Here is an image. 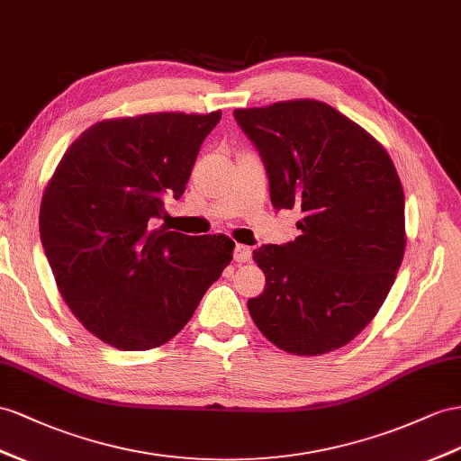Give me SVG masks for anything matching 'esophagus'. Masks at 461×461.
Listing matches in <instances>:
<instances>
[{
    "mask_svg": "<svg viewBox=\"0 0 461 461\" xmlns=\"http://www.w3.org/2000/svg\"><path fill=\"white\" fill-rule=\"evenodd\" d=\"M251 255H253L251 247H247V245H235V249H233L235 263H247V261H249V258H251Z\"/></svg>",
    "mask_w": 461,
    "mask_h": 461,
    "instance_id": "1",
    "label": "esophagus"
}]
</instances>
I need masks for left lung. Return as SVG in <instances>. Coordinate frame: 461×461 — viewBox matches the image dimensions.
<instances>
[{
    "label": "left lung",
    "mask_w": 461,
    "mask_h": 461,
    "mask_svg": "<svg viewBox=\"0 0 461 461\" xmlns=\"http://www.w3.org/2000/svg\"><path fill=\"white\" fill-rule=\"evenodd\" d=\"M261 153L276 210L300 208L302 235L263 245L267 285L247 308L270 343L317 357L345 347L382 308L405 253V194L392 158L327 103L235 109Z\"/></svg>",
    "instance_id": "8db88e82"
}]
</instances>
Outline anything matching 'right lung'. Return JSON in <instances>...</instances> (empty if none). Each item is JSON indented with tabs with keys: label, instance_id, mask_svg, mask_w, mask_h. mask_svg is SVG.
Masks as SVG:
<instances>
[{
	"label": "right lung",
	"instance_id": "1",
	"mask_svg": "<svg viewBox=\"0 0 461 461\" xmlns=\"http://www.w3.org/2000/svg\"><path fill=\"white\" fill-rule=\"evenodd\" d=\"M221 118L151 113L109 118L69 146L41 204V240L64 302L121 350L167 343L231 261L226 235L149 230L181 198L204 138Z\"/></svg>",
	"mask_w": 461,
	"mask_h": 461
}]
</instances>
